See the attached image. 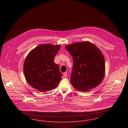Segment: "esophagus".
I'll return each mask as SVG.
<instances>
[{
	"label": "esophagus",
	"instance_id": "34e87169",
	"mask_svg": "<svg viewBox=\"0 0 128 128\" xmlns=\"http://www.w3.org/2000/svg\"><path fill=\"white\" fill-rule=\"evenodd\" d=\"M63 75L65 76V77H67V72H65L64 73H63Z\"/></svg>",
	"mask_w": 128,
	"mask_h": 128
}]
</instances>
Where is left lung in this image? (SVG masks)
<instances>
[{
	"instance_id": "1",
	"label": "left lung",
	"mask_w": 128,
	"mask_h": 128,
	"mask_svg": "<svg viewBox=\"0 0 128 128\" xmlns=\"http://www.w3.org/2000/svg\"><path fill=\"white\" fill-rule=\"evenodd\" d=\"M65 48L73 58L70 82L74 88L86 92L99 85L105 73V61L100 49L89 42L74 43Z\"/></svg>"
}]
</instances>
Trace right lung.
Segmentation results:
<instances>
[{
  "instance_id": "right-lung-1",
  "label": "right lung",
  "mask_w": 128,
  "mask_h": 128,
  "mask_svg": "<svg viewBox=\"0 0 128 128\" xmlns=\"http://www.w3.org/2000/svg\"><path fill=\"white\" fill-rule=\"evenodd\" d=\"M60 45L42 44L27 55L24 72L28 83L34 89L45 92L56 88L61 80L62 73L54 59Z\"/></svg>"
}]
</instances>
